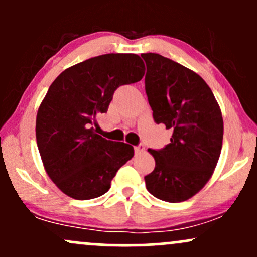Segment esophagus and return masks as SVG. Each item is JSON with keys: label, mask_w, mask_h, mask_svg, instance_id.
<instances>
[{"label": "esophagus", "mask_w": 257, "mask_h": 257, "mask_svg": "<svg viewBox=\"0 0 257 257\" xmlns=\"http://www.w3.org/2000/svg\"><path fill=\"white\" fill-rule=\"evenodd\" d=\"M134 151H135V155H141V153L145 151V146H144V144H139L138 146H135Z\"/></svg>", "instance_id": "34e87169"}]
</instances>
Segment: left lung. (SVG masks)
<instances>
[{
    "mask_svg": "<svg viewBox=\"0 0 257 257\" xmlns=\"http://www.w3.org/2000/svg\"><path fill=\"white\" fill-rule=\"evenodd\" d=\"M141 58L153 119L173 131L163 149H149L156 167L145 176L146 188L164 202H184L213 175L222 147V114L213 91L196 72L156 53Z\"/></svg>",
    "mask_w": 257,
    "mask_h": 257,
    "instance_id": "8db88e82",
    "label": "left lung"
}]
</instances>
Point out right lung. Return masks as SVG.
Returning <instances> with one entry per match:
<instances>
[{"mask_svg": "<svg viewBox=\"0 0 257 257\" xmlns=\"http://www.w3.org/2000/svg\"><path fill=\"white\" fill-rule=\"evenodd\" d=\"M144 73L137 54H104L69 67L49 87L37 112V147L49 178L71 198L105 194L134 156L132 145L106 140L91 125L107 112L117 88Z\"/></svg>", "mask_w": 257, "mask_h": 257, "instance_id": "right-lung-1", "label": "right lung"}]
</instances>
